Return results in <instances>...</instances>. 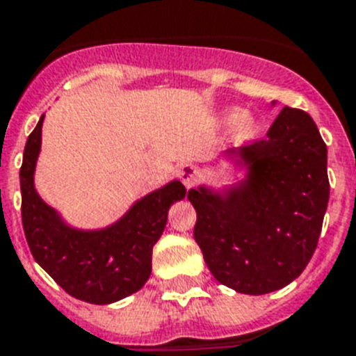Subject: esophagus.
<instances>
[{
	"label": "esophagus",
	"mask_w": 356,
	"mask_h": 356,
	"mask_svg": "<svg viewBox=\"0 0 356 356\" xmlns=\"http://www.w3.org/2000/svg\"><path fill=\"white\" fill-rule=\"evenodd\" d=\"M201 177L200 168L194 166V164H184L181 170H179V179L183 181V184L186 188H192Z\"/></svg>",
	"instance_id": "esophagus-1"
}]
</instances>
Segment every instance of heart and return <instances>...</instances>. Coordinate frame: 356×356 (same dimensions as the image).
Segmentation results:
<instances>
[{"instance_id":"b5f03b06","label":"heart","mask_w":356,"mask_h":356,"mask_svg":"<svg viewBox=\"0 0 356 356\" xmlns=\"http://www.w3.org/2000/svg\"><path fill=\"white\" fill-rule=\"evenodd\" d=\"M233 114V134L236 140H248L254 134L257 122L249 113H231Z\"/></svg>"}]
</instances>
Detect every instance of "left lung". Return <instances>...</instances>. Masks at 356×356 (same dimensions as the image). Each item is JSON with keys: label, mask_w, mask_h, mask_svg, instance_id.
<instances>
[{"label": "left lung", "mask_w": 356, "mask_h": 356, "mask_svg": "<svg viewBox=\"0 0 356 356\" xmlns=\"http://www.w3.org/2000/svg\"><path fill=\"white\" fill-rule=\"evenodd\" d=\"M248 175L223 192L188 190L194 238L218 282L262 296L301 275L329 203L327 145L314 120L284 107L264 140L229 149Z\"/></svg>", "instance_id": "8db88e82"}]
</instances>
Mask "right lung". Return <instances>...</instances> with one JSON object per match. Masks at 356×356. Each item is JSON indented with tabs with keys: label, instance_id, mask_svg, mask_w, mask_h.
<instances>
[{
	"label": "right lung",
	"instance_id": "1",
	"mask_svg": "<svg viewBox=\"0 0 356 356\" xmlns=\"http://www.w3.org/2000/svg\"><path fill=\"white\" fill-rule=\"evenodd\" d=\"M44 114L29 134L19 168L22 223L35 260L70 296L108 305L138 292L151 275V253L166 227L168 211L186 194L181 181L144 195L118 222L81 231L63 222L35 190Z\"/></svg>",
	"mask_w": 356,
	"mask_h": 356
}]
</instances>
